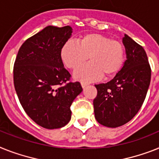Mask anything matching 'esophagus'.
<instances>
[{"label":"esophagus","mask_w":159,"mask_h":159,"mask_svg":"<svg viewBox=\"0 0 159 159\" xmlns=\"http://www.w3.org/2000/svg\"><path fill=\"white\" fill-rule=\"evenodd\" d=\"M88 85H89V84H88V83L81 82V86H82V88H85L86 86H88Z\"/></svg>","instance_id":"esophagus-1"}]
</instances>
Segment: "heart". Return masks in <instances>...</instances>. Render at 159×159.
Listing matches in <instances>:
<instances>
[{"label":"heart","mask_w":159,"mask_h":159,"mask_svg":"<svg viewBox=\"0 0 159 159\" xmlns=\"http://www.w3.org/2000/svg\"><path fill=\"white\" fill-rule=\"evenodd\" d=\"M61 61L69 69L75 70L86 60L90 62L79 68L74 77L79 80L91 82L104 75L114 76L120 70L124 61V47L107 35L89 33L83 35L79 42L67 40L60 52Z\"/></svg>","instance_id":"obj_1"}]
</instances>
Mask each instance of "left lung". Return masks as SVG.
Masks as SVG:
<instances>
[{
    "label": "left lung",
    "instance_id": "1",
    "mask_svg": "<svg viewBox=\"0 0 159 159\" xmlns=\"http://www.w3.org/2000/svg\"><path fill=\"white\" fill-rule=\"evenodd\" d=\"M123 43L127 60L111 81L95 84L93 100L97 121L108 128H118L129 122L141 109L151 79V68L142 46L124 35Z\"/></svg>",
    "mask_w": 159,
    "mask_h": 159
}]
</instances>
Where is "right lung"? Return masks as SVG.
<instances>
[{
	"instance_id": "obj_1",
	"label": "right lung",
	"mask_w": 159,
	"mask_h": 159,
	"mask_svg": "<svg viewBox=\"0 0 159 159\" xmlns=\"http://www.w3.org/2000/svg\"><path fill=\"white\" fill-rule=\"evenodd\" d=\"M71 33L70 26L44 27L22 44L14 61V84L19 102L27 115L47 129L69 123L70 106L83 91L80 83L70 81L71 75L60 56Z\"/></svg>"
}]
</instances>
